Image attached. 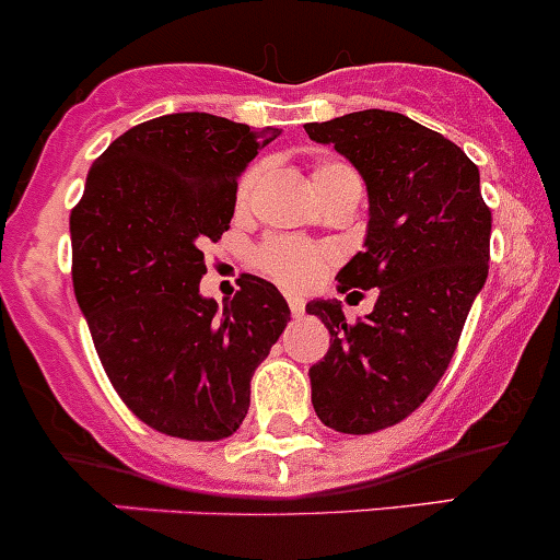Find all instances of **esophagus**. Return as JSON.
Here are the masks:
<instances>
[{"label": "esophagus", "mask_w": 560, "mask_h": 560, "mask_svg": "<svg viewBox=\"0 0 560 560\" xmlns=\"http://www.w3.org/2000/svg\"><path fill=\"white\" fill-rule=\"evenodd\" d=\"M289 307H291V316L294 318L305 316V300H302V296H289Z\"/></svg>", "instance_id": "obj_1"}]
</instances>
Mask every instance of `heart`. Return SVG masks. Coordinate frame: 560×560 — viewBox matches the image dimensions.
I'll return each mask as SVG.
<instances>
[{
    "label": "heart",
    "instance_id": "heart-1",
    "mask_svg": "<svg viewBox=\"0 0 560 560\" xmlns=\"http://www.w3.org/2000/svg\"><path fill=\"white\" fill-rule=\"evenodd\" d=\"M260 178V164L247 170V175L238 184V203H244L249 195H253L255 184ZM311 186L316 191L318 200H327V197L338 195V191L354 189L360 191V178H357L354 170L343 162H318L311 173ZM332 264V253L322 244L300 242V238H269L264 247L258 249V266L277 280L280 285L291 291H302L307 285H313L324 271Z\"/></svg>",
    "mask_w": 560,
    "mask_h": 560
}]
</instances>
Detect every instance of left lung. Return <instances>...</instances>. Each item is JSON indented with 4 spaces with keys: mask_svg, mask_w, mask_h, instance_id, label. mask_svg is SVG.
I'll return each mask as SVG.
<instances>
[{
    "mask_svg": "<svg viewBox=\"0 0 560 560\" xmlns=\"http://www.w3.org/2000/svg\"><path fill=\"white\" fill-rule=\"evenodd\" d=\"M363 178V253L338 271V291L376 289L374 311L346 322L338 300L305 305L329 329L311 376L313 409L343 434H371L412 415L443 380L489 271L492 214L481 175L459 145L385 109L307 124Z\"/></svg>",
    "mask_w": 560,
    "mask_h": 560,
    "instance_id": "obj_1",
    "label": "left lung"
}]
</instances>
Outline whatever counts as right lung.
<instances>
[{
    "label": "right lung",
    "instance_id": "right-lung-1",
    "mask_svg": "<svg viewBox=\"0 0 560 560\" xmlns=\"http://www.w3.org/2000/svg\"><path fill=\"white\" fill-rule=\"evenodd\" d=\"M277 137L209 112L153 117L95 159L71 214L73 294L101 365L162 434L231 436L291 322L283 294L255 275L222 305L200 294L203 244L231 228L238 178Z\"/></svg>",
    "mask_w": 560,
    "mask_h": 560
}]
</instances>
